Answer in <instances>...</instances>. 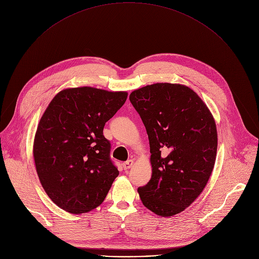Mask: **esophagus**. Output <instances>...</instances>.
<instances>
[{"instance_id": "esophagus-1", "label": "esophagus", "mask_w": 259, "mask_h": 259, "mask_svg": "<svg viewBox=\"0 0 259 259\" xmlns=\"http://www.w3.org/2000/svg\"><path fill=\"white\" fill-rule=\"evenodd\" d=\"M133 163H134V161H133V160H128V161L124 162V163H123V168H124L125 170H127V169L131 168V167H132V165H133Z\"/></svg>"}]
</instances>
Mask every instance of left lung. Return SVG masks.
<instances>
[{"mask_svg": "<svg viewBox=\"0 0 259 259\" xmlns=\"http://www.w3.org/2000/svg\"><path fill=\"white\" fill-rule=\"evenodd\" d=\"M146 127L152 178L137 191L158 216L171 217L202 192L214 168L217 128L207 106L183 84L154 83L130 94Z\"/></svg>", "mask_w": 259, "mask_h": 259, "instance_id": "obj_1", "label": "left lung"}]
</instances>
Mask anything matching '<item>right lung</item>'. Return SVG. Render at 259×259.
<instances>
[{"mask_svg": "<svg viewBox=\"0 0 259 259\" xmlns=\"http://www.w3.org/2000/svg\"><path fill=\"white\" fill-rule=\"evenodd\" d=\"M127 96L91 87L66 89L41 117L33 149L37 175L46 194L69 213L97 207L119 176L103 128Z\"/></svg>", "mask_w": 259, "mask_h": 259, "instance_id": "add662e5", "label": "right lung"}]
</instances>
